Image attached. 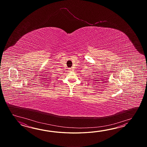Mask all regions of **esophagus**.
<instances>
[{"instance_id": "obj_1", "label": "esophagus", "mask_w": 147, "mask_h": 147, "mask_svg": "<svg viewBox=\"0 0 147 147\" xmlns=\"http://www.w3.org/2000/svg\"><path fill=\"white\" fill-rule=\"evenodd\" d=\"M72 68H69V72H72Z\"/></svg>"}]
</instances>
